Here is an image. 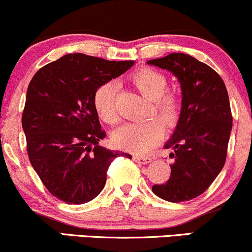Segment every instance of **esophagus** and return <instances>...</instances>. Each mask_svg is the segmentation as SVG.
<instances>
[{
	"instance_id": "esophagus-1",
	"label": "esophagus",
	"mask_w": 252,
	"mask_h": 252,
	"mask_svg": "<svg viewBox=\"0 0 252 252\" xmlns=\"http://www.w3.org/2000/svg\"><path fill=\"white\" fill-rule=\"evenodd\" d=\"M132 160L135 161V162H138V163H142V164H147L149 162H152V158H148V156H132Z\"/></svg>"
}]
</instances>
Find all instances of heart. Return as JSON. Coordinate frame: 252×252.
<instances>
[{"mask_svg":"<svg viewBox=\"0 0 252 252\" xmlns=\"http://www.w3.org/2000/svg\"><path fill=\"white\" fill-rule=\"evenodd\" d=\"M138 91L150 100H154L152 114H155L168 129H174L182 112L181 96L175 91H166L167 78L161 72L149 67L138 68L130 77ZM94 106L103 122H117L116 85L105 83L98 86L94 94ZM163 124L158 118L140 123H128L112 134V142L117 148L138 154L152 152L163 136Z\"/></svg>","mask_w":252,"mask_h":252,"instance_id":"1","label":"heart"}]
</instances>
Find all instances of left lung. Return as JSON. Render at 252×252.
Returning <instances> with one entry per match:
<instances>
[{
    "label": "left lung",
    "instance_id": "1",
    "mask_svg": "<svg viewBox=\"0 0 252 252\" xmlns=\"http://www.w3.org/2000/svg\"><path fill=\"white\" fill-rule=\"evenodd\" d=\"M147 63L172 72L182 94L180 121L164 144L173 149L170 176L152 189L163 200L189 201L209 189L226 160L232 129L226 86L213 68L189 54L172 53Z\"/></svg>",
    "mask_w": 252,
    "mask_h": 252
}]
</instances>
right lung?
I'll return each mask as SVG.
<instances>
[{
    "mask_svg": "<svg viewBox=\"0 0 252 252\" xmlns=\"http://www.w3.org/2000/svg\"><path fill=\"white\" fill-rule=\"evenodd\" d=\"M134 63L66 54L32 78L22 114L28 158L46 189L66 204L91 201L105 186L111 161L120 155L131 158L98 144L105 131L94 94Z\"/></svg>",
    "mask_w": 252,
    "mask_h": 252,
    "instance_id": "obj_1",
    "label": "right lung"
}]
</instances>
